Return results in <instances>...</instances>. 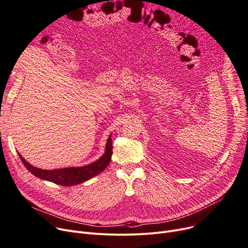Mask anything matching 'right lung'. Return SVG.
<instances>
[{"instance_id":"add662e5","label":"right lung","mask_w":248,"mask_h":248,"mask_svg":"<svg viewBox=\"0 0 248 248\" xmlns=\"http://www.w3.org/2000/svg\"><path fill=\"white\" fill-rule=\"evenodd\" d=\"M111 155H112V142H111L110 136L107 142L106 153H104L102 157L96 162L87 166H83V167L66 168V169H60V170H51V171L41 170V169H38L30 165L19 154V157L22 163L24 164V166L27 168V170L31 172L34 176L43 180L53 182V183L59 184L62 186H73V185L80 184L91 179L93 177L98 175L108 167V165L111 160Z\"/></svg>"}]
</instances>
